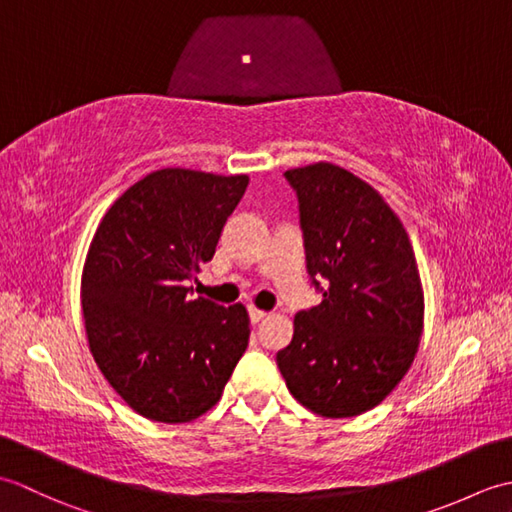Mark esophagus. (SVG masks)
Wrapping results in <instances>:
<instances>
[{
    "instance_id": "esophagus-1",
    "label": "esophagus",
    "mask_w": 512,
    "mask_h": 512,
    "mask_svg": "<svg viewBox=\"0 0 512 512\" xmlns=\"http://www.w3.org/2000/svg\"><path fill=\"white\" fill-rule=\"evenodd\" d=\"M248 314H250V321H253V323H259V321H264L268 317L264 310H257V308H250Z\"/></svg>"
}]
</instances>
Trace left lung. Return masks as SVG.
I'll return each instance as SVG.
<instances>
[{
    "label": "left lung",
    "mask_w": 512,
    "mask_h": 512,
    "mask_svg": "<svg viewBox=\"0 0 512 512\" xmlns=\"http://www.w3.org/2000/svg\"><path fill=\"white\" fill-rule=\"evenodd\" d=\"M308 273L323 301L277 352L290 394L323 418L380 405L416 358L424 295L405 226L374 187L332 162L288 169Z\"/></svg>",
    "instance_id": "obj_1"
}]
</instances>
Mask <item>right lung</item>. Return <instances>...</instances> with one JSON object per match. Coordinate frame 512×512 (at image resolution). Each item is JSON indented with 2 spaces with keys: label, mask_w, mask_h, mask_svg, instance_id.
<instances>
[{
  "label": "right lung",
  "mask_w": 512,
  "mask_h": 512,
  "mask_svg": "<svg viewBox=\"0 0 512 512\" xmlns=\"http://www.w3.org/2000/svg\"><path fill=\"white\" fill-rule=\"evenodd\" d=\"M248 176L158 169L132 184L96 228L81 275L90 352L140 416L191 422L217 405L246 352L242 303L189 299L187 281L211 262Z\"/></svg>",
  "instance_id": "1"
}]
</instances>
